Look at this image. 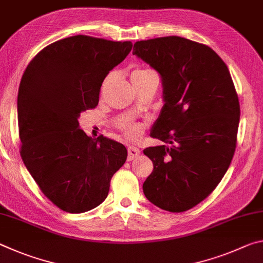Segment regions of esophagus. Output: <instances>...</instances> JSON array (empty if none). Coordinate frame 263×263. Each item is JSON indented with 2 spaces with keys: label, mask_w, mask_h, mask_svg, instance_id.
<instances>
[{
  "label": "esophagus",
  "mask_w": 263,
  "mask_h": 263,
  "mask_svg": "<svg viewBox=\"0 0 263 263\" xmlns=\"http://www.w3.org/2000/svg\"><path fill=\"white\" fill-rule=\"evenodd\" d=\"M140 153L141 151L139 148L135 147V146H130V147H127V160L131 161V160L139 157Z\"/></svg>",
  "instance_id": "1"
}]
</instances>
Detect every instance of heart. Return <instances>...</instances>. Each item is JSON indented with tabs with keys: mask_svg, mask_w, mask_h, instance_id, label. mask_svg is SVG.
I'll return each instance as SVG.
<instances>
[{
	"mask_svg": "<svg viewBox=\"0 0 263 263\" xmlns=\"http://www.w3.org/2000/svg\"><path fill=\"white\" fill-rule=\"evenodd\" d=\"M151 77H158V75L153 69H149V68H136L131 72V81L133 84L140 83ZM110 80H111V75H109V77L104 80L102 88H104L106 84L110 82ZM121 128L124 133V136L130 140L138 139L142 133V125L138 123H131V122L123 123L121 125Z\"/></svg>",
	"mask_w": 263,
	"mask_h": 263,
	"instance_id": "heart-1",
	"label": "heart"
}]
</instances>
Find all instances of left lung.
Masks as SVG:
<instances>
[{
	"label": "left lung",
	"instance_id": "left-lung-1",
	"mask_svg": "<svg viewBox=\"0 0 263 263\" xmlns=\"http://www.w3.org/2000/svg\"><path fill=\"white\" fill-rule=\"evenodd\" d=\"M133 54L162 78L164 104L144 149L153 172L146 198L169 212L204 201L221 181L237 147L240 104L228 66L204 44L169 35L137 42Z\"/></svg>",
	"mask_w": 263,
	"mask_h": 263
}]
</instances>
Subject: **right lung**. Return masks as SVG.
Here are the masks:
<instances>
[{"label":"right lung","mask_w":263,"mask_h":263,"mask_svg":"<svg viewBox=\"0 0 263 263\" xmlns=\"http://www.w3.org/2000/svg\"><path fill=\"white\" fill-rule=\"evenodd\" d=\"M131 48V42L73 35L44 47L22 77L21 157L42 193L66 212L100 205L111 177L126 161L125 146L103 136L88 137L78 118L96 108L102 82Z\"/></svg>","instance_id":"right-lung-1"}]
</instances>
